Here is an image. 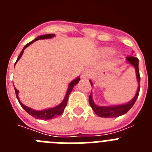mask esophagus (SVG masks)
<instances>
[{"label":"esophagus","instance_id":"34e87169","mask_svg":"<svg viewBox=\"0 0 152 152\" xmlns=\"http://www.w3.org/2000/svg\"><path fill=\"white\" fill-rule=\"evenodd\" d=\"M90 75H91V72H90L89 70H84V72H82V74H81V77L82 78H88L90 76Z\"/></svg>","mask_w":152,"mask_h":152}]
</instances>
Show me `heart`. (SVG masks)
<instances>
[{
    "label": "heart",
    "instance_id": "heart-1",
    "mask_svg": "<svg viewBox=\"0 0 152 152\" xmlns=\"http://www.w3.org/2000/svg\"><path fill=\"white\" fill-rule=\"evenodd\" d=\"M106 52H107V54H112L113 52V49H107V50H106Z\"/></svg>",
    "mask_w": 152,
    "mask_h": 152
}]
</instances>
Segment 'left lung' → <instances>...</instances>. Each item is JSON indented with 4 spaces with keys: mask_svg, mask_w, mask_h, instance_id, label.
<instances>
[{
    "mask_svg": "<svg viewBox=\"0 0 152 152\" xmlns=\"http://www.w3.org/2000/svg\"><path fill=\"white\" fill-rule=\"evenodd\" d=\"M126 60L128 61L129 63L132 64L135 68V72H136V77L137 80H138V83H139V87H138V90H137L136 94L134 96V98L129 103H125V104H122V105L118 106H112V107H99V106L96 105L94 101H93L92 96L91 94H90L89 96V103L91 105V108L94 110L95 113L97 116H100V117H105V118H110V117H118L120 116L123 114L126 113L134 105L135 102L136 101L137 98L139 96V91H140V75H139V59L136 57L132 56H128L126 57ZM91 85H93L91 81L90 80Z\"/></svg>",
    "mask_w": 152,
    "mask_h": 152,
    "instance_id": "left-lung-1",
    "label": "left lung"
}]
</instances>
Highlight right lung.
<instances>
[{"label":"right lung","instance_id":"1","mask_svg":"<svg viewBox=\"0 0 152 152\" xmlns=\"http://www.w3.org/2000/svg\"><path fill=\"white\" fill-rule=\"evenodd\" d=\"M55 36V34H46V35H43V36H38L36 39L33 40V41H31L30 42L26 44L25 46L23 47V49L22 52H20V54L19 55L18 58H17V61L15 62V64H17V62L18 61V60L20 59L21 58V56H23V51L24 49H26V47L29 46V45L34 42L36 40H39V39H50L52 37ZM80 80V78L77 77V78L75 79L74 80H72V82L70 83L69 85H68V91H67L66 94H65V96H64V100L63 101L60 103L59 105L57 106L56 107H53V108H49V109H46V110H41V111H37V110H34L33 109L29 108V107H26V106L23 105L20 101V99L18 97V90L17 88H14V90H15V93H16V96H17V100H18L19 103L20 104L21 107L26 110V112H27L29 115L33 116V117L36 118V119H53L55 117H57L58 116H61L62 113L64 112V110L65 108L67 105V103H68V96H69V94H71L72 92V89H73L74 86L75 84H77L78 83V81Z\"/></svg>","mask_w":152,"mask_h":152}]
</instances>
